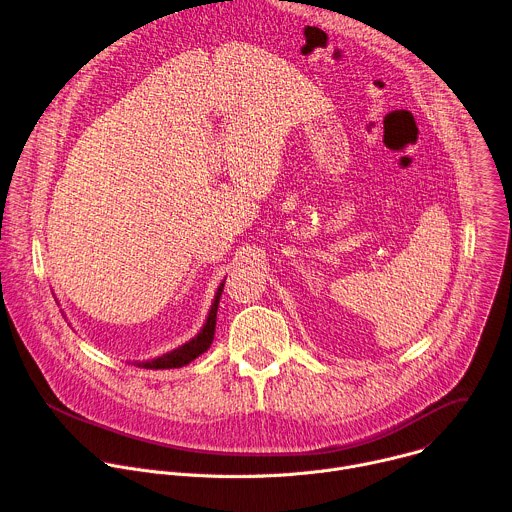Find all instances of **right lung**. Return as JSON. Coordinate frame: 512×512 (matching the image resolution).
<instances>
[{"mask_svg":"<svg viewBox=\"0 0 512 512\" xmlns=\"http://www.w3.org/2000/svg\"><path fill=\"white\" fill-rule=\"evenodd\" d=\"M224 282H220L216 296L212 300L210 313L206 317V323L199 329V333L195 337H191L189 341H185L183 345H179L177 349H171L159 357L147 359V361H133V365L143 367V369H175V367H183L189 365L195 357H199L201 353H206L212 347L214 335H216V319H218V304H220V296L224 290Z\"/></svg>","mask_w":512,"mask_h":512,"instance_id":"right-lung-1","label":"right lung"}]
</instances>
